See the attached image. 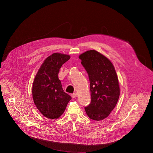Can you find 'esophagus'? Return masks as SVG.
Segmentation results:
<instances>
[{
	"mask_svg": "<svg viewBox=\"0 0 153 153\" xmlns=\"http://www.w3.org/2000/svg\"><path fill=\"white\" fill-rule=\"evenodd\" d=\"M77 96V94L76 93H73V94H71V97H72L73 98H76Z\"/></svg>",
	"mask_w": 153,
	"mask_h": 153,
	"instance_id": "1",
	"label": "esophagus"
}]
</instances>
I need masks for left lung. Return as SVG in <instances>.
Listing matches in <instances>:
<instances>
[{
  "label": "left lung",
  "instance_id": "1",
  "mask_svg": "<svg viewBox=\"0 0 153 153\" xmlns=\"http://www.w3.org/2000/svg\"><path fill=\"white\" fill-rule=\"evenodd\" d=\"M79 58L88 74L91 103L85 107L86 114L94 120H102L115 108L119 96L118 77L112 63L95 50L80 54Z\"/></svg>",
  "mask_w": 153,
  "mask_h": 153
}]
</instances>
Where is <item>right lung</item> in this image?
<instances>
[{
  "label": "right lung",
  "instance_id": "obj_1",
  "mask_svg": "<svg viewBox=\"0 0 153 153\" xmlns=\"http://www.w3.org/2000/svg\"><path fill=\"white\" fill-rule=\"evenodd\" d=\"M70 59L69 55L53 53L39 68L33 85V98L39 111L45 117L54 119L63 113L70 95L63 91L58 74L62 65Z\"/></svg>",
  "mask_w": 153,
  "mask_h": 153
}]
</instances>
